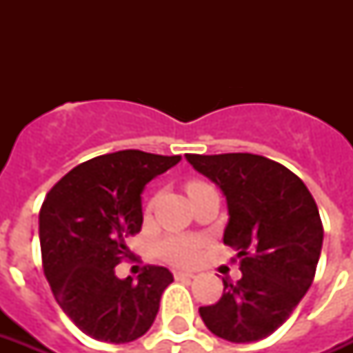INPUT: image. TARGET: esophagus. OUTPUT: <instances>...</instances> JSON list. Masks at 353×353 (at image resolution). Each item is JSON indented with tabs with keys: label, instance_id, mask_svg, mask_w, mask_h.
I'll return each mask as SVG.
<instances>
[{
	"label": "esophagus",
	"instance_id": "34e87169",
	"mask_svg": "<svg viewBox=\"0 0 353 353\" xmlns=\"http://www.w3.org/2000/svg\"><path fill=\"white\" fill-rule=\"evenodd\" d=\"M174 276H176V280H192V279H196V274L190 273V271H176V273H174Z\"/></svg>",
	"mask_w": 353,
	"mask_h": 353
}]
</instances>
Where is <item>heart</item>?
<instances>
[{"mask_svg":"<svg viewBox=\"0 0 353 353\" xmlns=\"http://www.w3.org/2000/svg\"><path fill=\"white\" fill-rule=\"evenodd\" d=\"M205 183L192 181L188 183L187 190L192 188L203 187ZM199 249H201V240L196 236L187 234H172L166 236L159 241V254L168 262L176 263V265H190L198 260Z\"/></svg>","mask_w":353,"mask_h":353,"instance_id":"b5f03b06","label":"heart"}]
</instances>
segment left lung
Listing matches in <instances>:
<instances>
[{"label": "left lung", "instance_id": "1", "mask_svg": "<svg viewBox=\"0 0 353 353\" xmlns=\"http://www.w3.org/2000/svg\"><path fill=\"white\" fill-rule=\"evenodd\" d=\"M194 170L227 199L223 243L240 258L241 279L199 307L205 326L231 343H254L288 321L306 295L323 249V221L307 187L276 161L254 154H187Z\"/></svg>", "mask_w": 353, "mask_h": 353}]
</instances>
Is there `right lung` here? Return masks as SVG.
Here are the masks:
<instances>
[{"instance_id": "1", "label": "right lung", "mask_w": 353, "mask_h": 353, "mask_svg": "<svg viewBox=\"0 0 353 353\" xmlns=\"http://www.w3.org/2000/svg\"><path fill=\"white\" fill-rule=\"evenodd\" d=\"M181 161L121 150L85 161L65 174L40 210V247L51 291L63 313L85 335L122 345L154 324L174 276L148 265L137 282L119 279L115 265L130 256L126 240L143 225L146 183Z\"/></svg>"}]
</instances>
